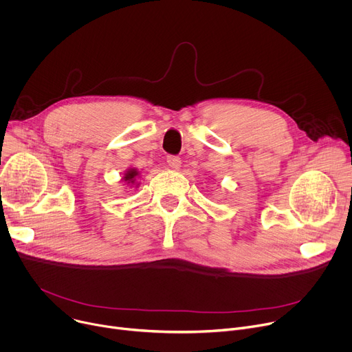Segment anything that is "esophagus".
Masks as SVG:
<instances>
[{"instance_id": "34e87169", "label": "esophagus", "mask_w": 352, "mask_h": 352, "mask_svg": "<svg viewBox=\"0 0 352 352\" xmlns=\"http://www.w3.org/2000/svg\"><path fill=\"white\" fill-rule=\"evenodd\" d=\"M167 163L174 170H178L181 167V159L178 156H167Z\"/></svg>"}]
</instances>
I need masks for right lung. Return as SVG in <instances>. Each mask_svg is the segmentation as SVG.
Listing matches in <instances>:
<instances>
[{"mask_svg": "<svg viewBox=\"0 0 352 352\" xmlns=\"http://www.w3.org/2000/svg\"><path fill=\"white\" fill-rule=\"evenodd\" d=\"M139 175V173L135 170V168H131V170H128L126 173H125V175H124V181H126L128 184H133L135 182V178Z\"/></svg>", "mask_w": 352, "mask_h": 352, "instance_id": "obj_1", "label": "right lung"}]
</instances>
